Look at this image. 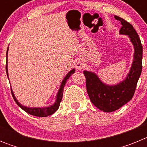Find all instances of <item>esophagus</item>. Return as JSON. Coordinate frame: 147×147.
<instances>
[{"instance_id":"34e87169","label":"esophagus","mask_w":147,"mask_h":147,"mask_svg":"<svg viewBox=\"0 0 147 147\" xmlns=\"http://www.w3.org/2000/svg\"><path fill=\"white\" fill-rule=\"evenodd\" d=\"M85 67V63L82 62V60H77L76 62H75V67H76V69L80 71L82 68H84Z\"/></svg>"}]
</instances>
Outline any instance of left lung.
<instances>
[{
    "instance_id": "8db88e82",
    "label": "left lung",
    "mask_w": 147,
    "mask_h": 147,
    "mask_svg": "<svg viewBox=\"0 0 147 147\" xmlns=\"http://www.w3.org/2000/svg\"><path fill=\"white\" fill-rule=\"evenodd\" d=\"M114 18L121 23L120 34L127 35L134 48L133 60L129 74L124 80L116 85H110L104 83L94 72L83 71L90 99L97 108L106 113L113 112L132 99L142 71L143 47L139 36L130 23L116 15Z\"/></svg>"
}]
</instances>
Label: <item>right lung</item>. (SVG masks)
<instances>
[{
	"mask_svg": "<svg viewBox=\"0 0 147 147\" xmlns=\"http://www.w3.org/2000/svg\"><path fill=\"white\" fill-rule=\"evenodd\" d=\"M8 50H9V47L7 49V51H6V74H7L8 78H9V75H8V62H7V59H8ZM75 69L73 68L71 71H70L69 72L67 73V75L65 76V78L63 79V80L61 82L60 87H59V89L58 90V93L57 94V97H56V101L54 103V105H51L49 107H26V106H23L22 105L20 102H18L17 100L16 97L15 96V94L13 93L12 89L11 88V95H12L13 98L15 101V102L17 103V105L19 106L21 109H23L25 112H26L27 113L30 114V115H34V116H38V117H46V116H49V115H52L53 113L57 111L58 110L59 107V104H60L61 101H62V95H63V89H64V87L65 85L66 82H67V80L69 79L70 76L74 74Z\"/></svg>",
	"mask_w": 147,
	"mask_h": 147,
	"instance_id": "right-lung-1",
	"label": "right lung"
}]
</instances>
